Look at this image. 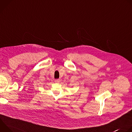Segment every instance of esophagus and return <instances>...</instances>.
<instances>
[{
    "label": "esophagus",
    "mask_w": 132,
    "mask_h": 132,
    "mask_svg": "<svg viewBox=\"0 0 132 132\" xmlns=\"http://www.w3.org/2000/svg\"><path fill=\"white\" fill-rule=\"evenodd\" d=\"M60 81H61V80H60V79H55V82L56 83H59V82H60Z\"/></svg>",
    "instance_id": "esophagus-1"
}]
</instances>
